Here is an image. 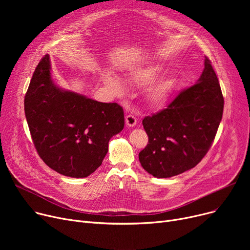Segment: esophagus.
Returning a JSON list of instances; mask_svg holds the SVG:
<instances>
[{"mask_svg": "<svg viewBox=\"0 0 250 250\" xmlns=\"http://www.w3.org/2000/svg\"><path fill=\"white\" fill-rule=\"evenodd\" d=\"M125 124L127 126H135L137 125V118L133 114H127L125 116Z\"/></svg>", "mask_w": 250, "mask_h": 250, "instance_id": "obj_1", "label": "esophagus"}]
</instances>
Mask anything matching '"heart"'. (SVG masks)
I'll use <instances>...</instances> for the list:
<instances>
[{"instance_id":"obj_1","label":"heart","mask_w":250,"mask_h":250,"mask_svg":"<svg viewBox=\"0 0 250 250\" xmlns=\"http://www.w3.org/2000/svg\"><path fill=\"white\" fill-rule=\"evenodd\" d=\"M161 72V68L158 65L155 67H150L147 69L138 70L135 72L133 76V80L138 84H147L153 82L155 79L158 77L159 73ZM106 82L108 85L117 93H122L124 92V84L123 82L115 76H107ZM174 81L172 79H165L152 86L149 90L148 98L150 102L154 105H161L167 101L170 96V93L173 89Z\"/></svg>"}]
</instances>
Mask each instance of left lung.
Masks as SVG:
<instances>
[{
    "mask_svg": "<svg viewBox=\"0 0 250 250\" xmlns=\"http://www.w3.org/2000/svg\"><path fill=\"white\" fill-rule=\"evenodd\" d=\"M224 98L207 57L198 83L183 89L167 107L145 116L149 141L139 153L142 167L155 177L178 175L198 165L215 140Z\"/></svg>",
    "mask_w": 250,
    "mask_h": 250,
    "instance_id": "left-lung-1",
    "label": "left lung"
}]
</instances>
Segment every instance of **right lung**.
<instances>
[{
  "label": "right lung",
  "instance_id": "1",
  "mask_svg": "<svg viewBox=\"0 0 250 250\" xmlns=\"http://www.w3.org/2000/svg\"><path fill=\"white\" fill-rule=\"evenodd\" d=\"M34 147L43 162L70 177H87L101 165L110 138L123 130L124 109L58 88L45 55L33 73L24 99Z\"/></svg>",
  "mask_w": 250,
  "mask_h": 250
}]
</instances>
